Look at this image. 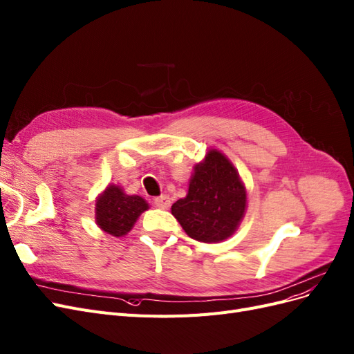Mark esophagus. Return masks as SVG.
<instances>
[{
  "mask_svg": "<svg viewBox=\"0 0 354 354\" xmlns=\"http://www.w3.org/2000/svg\"><path fill=\"white\" fill-rule=\"evenodd\" d=\"M154 203H156V206H157V207H160V209H167V207L170 206V197H169V196H166V194H163V196L157 197V198L154 200Z\"/></svg>",
  "mask_w": 354,
  "mask_h": 354,
  "instance_id": "1",
  "label": "esophagus"
}]
</instances>
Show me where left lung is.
Instances as JSON below:
<instances>
[{"label":"left lung","instance_id":"8db88e82","mask_svg":"<svg viewBox=\"0 0 354 354\" xmlns=\"http://www.w3.org/2000/svg\"><path fill=\"white\" fill-rule=\"evenodd\" d=\"M182 230L201 243H221L235 234L247 210V189L222 151L210 148L194 166L187 197L172 206Z\"/></svg>","mask_w":354,"mask_h":354}]
</instances>
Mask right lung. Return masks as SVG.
I'll return each instance as SVG.
<instances>
[{
    "instance_id": "right-lung-1",
    "label": "right lung",
    "mask_w": 354,
    "mask_h": 354,
    "mask_svg": "<svg viewBox=\"0 0 354 354\" xmlns=\"http://www.w3.org/2000/svg\"><path fill=\"white\" fill-rule=\"evenodd\" d=\"M148 209L141 196H129L120 185L110 184L95 200V223L106 234L124 236Z\"/></svg>"
}]
</instances>
